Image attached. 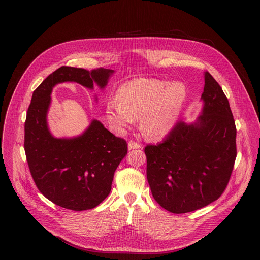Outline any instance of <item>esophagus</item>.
<instances>
[{
    "mask_svg": "<svg viewBox=\"0 0 260 260\" xmlns=\"http://www.w3.org/2000/svg\"><path fill=\"white\" fill-rule=\"evenodd\" d=\"M127 147H128V150H134V149H139V148H141V145L139 143L131 140L127 143Z\"/></svg>",
    "mask_w": 260,
    "mask_h": 260,
    "instance_id": "1",
    "label": "esophagus"
}]
</instances>
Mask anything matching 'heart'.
<instances>
[{
  "label": "heart",
  "mask_w": 260,
  "mask_h": 260,
  "mask_svg": "<svg viewBox=\"0 0 260 260\" xmlns=\"http://www.w3.org/2000/svg\"><path fill=\"white\" fill-rule=\"evenodd\" d=\"M186 98L187 88L181 82L133 80L120 87L118 98L107 102L106 120L113 129L121 133L142 117L144 134L160 139L175 127Z\"/></svg>",
  "instance_id": "obj_1"
}]
</instances>
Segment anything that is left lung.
Segmentation results:
<instances>
[{
    "instance_id": "8db88e82",
    "label": "left lung",
    "mask_w": 260,
    "mask_h": 260,
    "mask_svg": "<svg viewBox=\"0 0 260 260\" xmlns=\"http://www.w3.org/2000/svg\"><path fill=\"white\" fill-rule=\"evenodd\" d=\"M202 112L194 122L179 121L162 143L147 145V180L154 200L175 214L218 200L237 156L236 123L221 86L205 72Z\"/></svg>"
}]
</instances>
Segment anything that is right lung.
I'll use <instances>...</instances> for the list:
<instances>
[{
    "label": "right lung",
    "instance_id": "obj_1",
    "mask_svg": "<svg viewBox=\"0 0 260 260\" xmlns=\"http://www.w3.org/2000/svg\"><path fill=\"white\" fill-rule=\"evenodd\" d=\"M113 70L60 67L36 88L24 123V151L31 177L40 192L55 205L73 211L99 206L110 193L114 173L127 154V144L99 120L74 138H55L47 114L53 87L76 82L104 89Z\"/></svg>",
    "mask_w": 260,
    "mask_h": 260
}]
</instances>
